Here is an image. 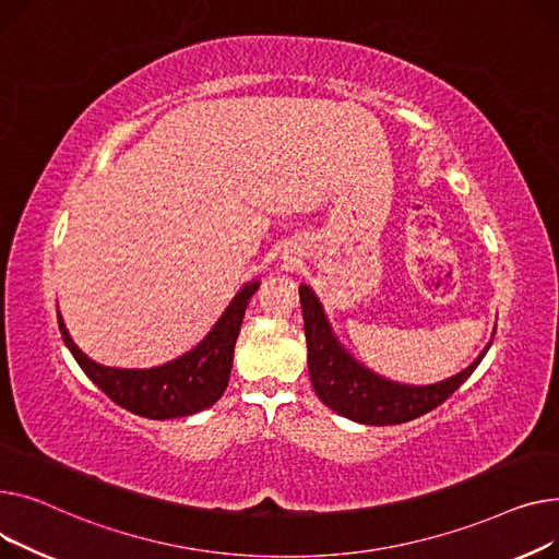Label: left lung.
Wrapping results in <instances>:
<instances>
[{
	"label": "left lung",
	"instance_id": "8db88e82",
	"mask_svg": "<svg viewBox=\"0 0 559 559\" xmlns=\"http://www.w3.org/2000/svg\"><path fill=\"white\" fill-rule=\"evenodd\" d=\"M300 302L309 349V377L316 395L324 406L358 424H404L438 408L472 377L489 349L487 345L467 370L447 381L433 385H404L356 364L334 338L318 298L305 284L300 286Z\"/></svg>",
	"mask_w": 559,
	"mask_h": 559
}]
</instances>
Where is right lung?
I'll return each instance as SVG.
<instances>
[{
  "label": "right lung",
  "instance_id": "right-lung-1",
  "mask_svg": "<svg viewBox=\"0 0 559 559\" xmlns=\"http://www.w3.org/2000/svg\"><path fill=\"white\" fill-rule=\"evenodd\" d=\"M257 288L259 282H250L235 295V300L229 302L201 345H195L171 364L151 370H119L98 366L74 345L68 330H64L60 313L58 326L64 345L70 347L81 370L115 404L148 419L187 417L210 408L225 392L243 313Z\"/></svg>",
  "mask_w": 559,
  "mask_h": 559
}]
</instances>
